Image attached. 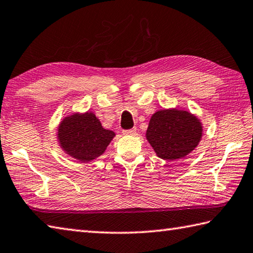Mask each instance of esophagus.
I'll return each instance as SVG.
<instances>
[{"label": "esophagus", "mask_w": 253, "mask_h": 253, "mask_svg": "<svg viewBox=\"0 0 253 253\" xmlns=\"http://www.w3.org/2000/svg\"><path fill=\"white\" fill-rule=\"evenodd\" d=\"M136 131H137L136 128H131V129L123 130V135H125V136H132V135L136 134Z\"/></svg>", "instance_id": "obj_1"}]
</instances>
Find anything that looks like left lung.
<instances>
[{"label":"left lung","instance_id":"1","mask_svg":"<svg viewBox=\"0 0 253 253\" xmlns=\"http://www.w3.org/2000/svg\"><path fill=\"white\" fill-rule=\"evenodd\" d=\"M203 137V124L188 111L163 109L151 116L146 138L159 158L176 160L190 154Z\"/></svg>","mask_w":253,"mask_h":253}]
</instances>
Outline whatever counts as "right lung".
Here are the masks:
<instances>
[{
    "label": "right lung",
    "mask_w": 253,
    "mask_h": 253,
    "mask_svg": "<svg viewBox=\"0 0 253 253\" xmlns=\"http://www.w3.org/2000/svg\"><path fill=\"white\" fill-rule=\"evenodd\" d=\"M115 132L105 129L94 113H74L59 124L57 139L64 153L82 163L94 160L106 150Z\"/></svg>",
    "instance_id": "right-lung-1"
}]
</instances>
